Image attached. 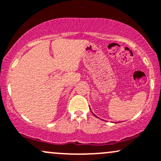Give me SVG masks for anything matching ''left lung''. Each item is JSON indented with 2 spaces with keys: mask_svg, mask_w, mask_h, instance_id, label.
I'll return each instance as SVG.
<instances>
[{
  "mask_svg": "<svg viewBox=\"0 0 161 161\" xmlns=\"http://www.w3.org/2000/svg\"><path fill=\"white\" fill-rule=\"evenodd\" d=\"M93 114H94V115H95V117H96V118H98V117H97V116H96V115H95V114H94V113H93Z\"/></svg>",
  "mask_w": 161,
  "mask_h": 161,
  "instance_id": "obj_1",
  "label": "left lung"
}]
</instances>
